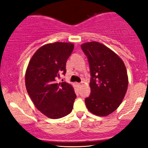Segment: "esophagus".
I'll use <instances>...</instances> for the list:
<instances>
[{
  "label": "esophagus",
  "instance_id": "34e87169",
  "mask_svg": "<svg viewBox=\"0 0 148 148\" xmlns=\"http://www.w3.org/2000/svg\"><path fill=\"white\" fill-rule=\"evenodd\" d=\"M77 86H79V87H81V86H83V83H79V84H77Z\"/></svg>",
  "mask_w": 148,
  "mask_h": 148
}]
</instances>
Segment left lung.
<instances>
[{
    "label": "left lung",
    "instance_id": "left-lung-1",
    "mask_svg": "<svg viewBox=\"0 0 148 148\" xmlns=\"http://www.w3.org/2000/svg\"><path fill=\"white\" fill-rule=\"evenodd\" d=\"M90 69V95L85 99L88 111L107 116L118 108L128 88V76L123 60L106 46L97 42L81 45Z\"/></svg>",
    "mask_w": 148,
    "mask_h": 148
}]
</instances>
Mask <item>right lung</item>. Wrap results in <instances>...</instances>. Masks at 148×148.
Listing matches in <instances>:
<instances>
[{"label": "right lung", "instance_id": "right-lung-1", "mask_svg": "<svg viewBox=\"0 0 148 148\" xmlns=\"http://www.w3.org/2000/svg\"><path fill=\"white\" fill-rule=\"evenodd\" d=\"M74 45L56 42L37 49L30 59L25 75V88L35 107L51 119L72 111L76 95L72 85L57 83L59 73H66V62Z\"/></svg>", "mask_w": 148, "mask_h": 148}]
</instances>
